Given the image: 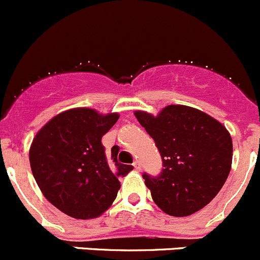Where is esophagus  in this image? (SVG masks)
<instances>
[{
	"mask_svg": "<svg viewBox=\"0 0 260 260\" xmlns=\"http://www.w3.org/2000/svg\"><path fill=\"white\" fill-rule=\"evenodd\" d=\"M133 167H135V169H136V171H137V172L141 171V163H139L138 160H136V162L133 163Z\"/></svg>",
	"mask_w": 260,
	"mask_h": 260,
	"instance_id": "obj_1",
	"label": "esophagus"
}]
</instances>
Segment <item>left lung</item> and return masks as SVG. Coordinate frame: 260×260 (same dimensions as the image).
<instances>
[{
    "instance_id": "obj_1",
    "label": "left lung",
    "mask_w": 260,
    "mask_h": 260,
    "mask_svg": "<svg viewBox=\"0 0 260 260\" xmlns=\"http://www.w3.org/2000/svg\"><path fill=\"white\" fill-rule=\"evenodd\" d=\"M163 160L160 176L143 174L154 203L173 217L204 208L219 193L232 168L233 143L226 128L199 109L167 106L157 114L136 111Z\"/></svg>"
}]
</instances>
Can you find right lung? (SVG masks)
I'll use <instances>...</instances> for the list:
<instances>
[{
	"label": "right lung",
	"instance_id": "1",
	"mask_svg": "<svg viewBox=\"0 0 260 260\" xmlns=\"http://www.w3.org/2000/svg\"><path fill=\"white\" fill-rule=\"evenodd\" d=\"M118 113L72 108L50 119L29 148L32 174L51 204L76 219H93L107 210L132 166L117 160L119 148L105 153L103 136L118 121Z\"/></svg>",
	"mask_w": 260,
	"mask_h": 260
}]
</instances>
